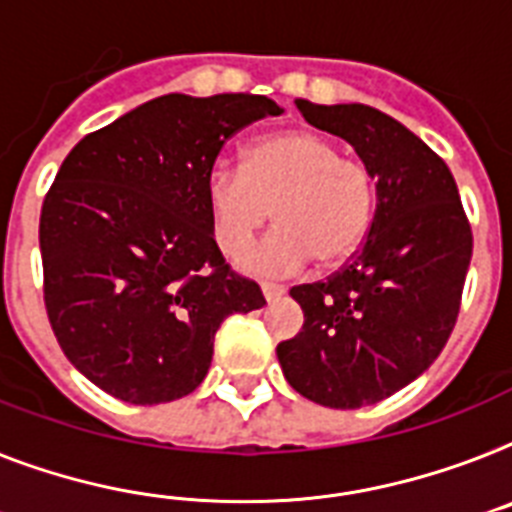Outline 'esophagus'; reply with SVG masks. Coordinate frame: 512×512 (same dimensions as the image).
Here are the masks:
<instances>
[{
	"instance_id": "34e87169",
	"label": "esophagus",
	"mask_w": 512,
	"mask_h": 512,
	"mask_svg": "<svg viewBox=\"0 0 512 512\" xmlns=\"http://www.w3.org/2000/svg\"><path fill=\"white\" fill-rule=\"evenodd\" d=\"M261 293H264L266 301H272V298H280L285 293V285H277V282H261Z\"/></svg>"
}]
</instances>
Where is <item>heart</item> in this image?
<instances>
[{"label": "heart", "instance_id": "b5f03b06", "mask_svg": "<svg viewBox=\"0 0 512 512\" xmlns=\"http://www.w3.org/2000/svg\"><path fill=\"white\" fill-rule=\"evenodd\" d=\"M209 230L235 259L266 225L277 222L243 264L251 272H295L314 259L335 266L369 232L377 185L369 164L340 154L314 130H282L248 143L240 167L217 164L204 183Z\"/></svg>", "mask_w": 512, "mask_h": 512}]
</instances>
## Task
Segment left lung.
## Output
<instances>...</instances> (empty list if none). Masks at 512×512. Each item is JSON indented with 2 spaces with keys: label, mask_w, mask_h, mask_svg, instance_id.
<instances>
[{
  "label": "left lung",
  "mask_w": 512,
  "mask_h": 512,
  "mask_svg": "<svg viewBox=\"0 0 512 512\" xmlns=\"http://www.w3.org/2000/svg\"><path fill=\"white\" fill-rule=\"evenodd\" d=\"M295 104L308 125L345 138L377 183L363 246L327 280L290 290L303 327L277 345L295 392L350 411L403 390L442 353L474 235L453 172L390 114L366 104Z\"/></svg>",
  "instance_id": "left-lung-1"
}]
</instances>
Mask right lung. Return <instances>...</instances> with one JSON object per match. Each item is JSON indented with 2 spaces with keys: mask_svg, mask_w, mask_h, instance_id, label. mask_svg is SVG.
I'll list each match as a JSON object with an SVG mask.
<instances>
[{
  "mask_svg": "<svg viewBox=\"0 0 512 512\" xmlns=\"http://www.w3.org/2000/svg\"><path fill=\"white\" fill-rule=\"evenodd\" d=\"M280 112L266 96L167 94L65 156L38 225L46 316L67 361L112 398L190 395L219 324L266 303L211 238L204 183L227 138Z\"/></svg>",
  "mask_w": 512,
  "mask_h": 512,
  "instance_id": "1",
  "label": "right lung"
}]
</instances>
